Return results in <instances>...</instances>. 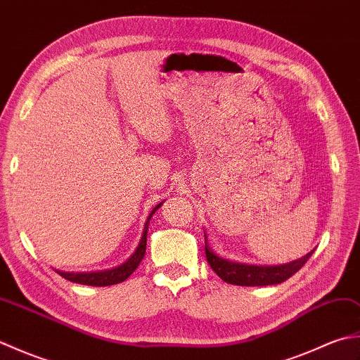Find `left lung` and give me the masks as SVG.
I'll use <instances>...</instances> for the list:
<instances>
[{
	"label": "left lung",
	"instance_id": "1",
	"mask_svg": "<svg viewBox=\"0 0 360 360\" xmlns=\"http://www.w3.org/2000/svg\"><path fill=\"white\" fill-rule=\"evenodd\" d=\"M205 238V257H207V262L213 271L217 272L221 280L226 283H231V285L236 286H267V285H278L288 280L289 277L300 271L303 264L308 262L309 257L312 255L311 250L302 258L294 259V262L280 264V266H257V264H243V263H235L229 262L213 254L212 249L207 246V236L204 235Z\"/></svg>",
	"mask_w": 360,
	"mask_h": 360
}]
</instances>
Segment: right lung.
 <instances>
[{"label":"right lung","instance_id":"1","mask_svg":"<svg viewBox=\"0 0 360 360\" xmlns=\"http://www.w3.org/2000/svg\"><path fill=\"white\" fill-rule=\"evenodd\" d=\"M162 202L158 204L155 209L151 210V213L148 215L147 221H145V226H143V233H142V238L139 241V246L133 252V255L129 257L125 263H122L120 266L114 267V269H108V271H98V272H62V271H57V274L62 275L63 278L70 280L72 283H79V285H88V286H110V285H117V283L125 281L129 275H131L136 269L139 263L142 262V258L145 255V248H147V229H148V223L153 217V213H155Z\"/></svg>","mask_w":360,"mask_h":360}]
</instances>
